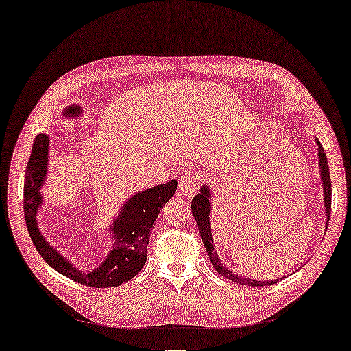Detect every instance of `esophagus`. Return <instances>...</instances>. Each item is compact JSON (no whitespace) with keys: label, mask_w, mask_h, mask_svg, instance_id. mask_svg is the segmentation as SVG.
Segmentation results:
<instances>
[{"label":"esophagus","mask_w":351,"mask_h":351,"mask_svg":"<svg viewBox=\"0 0 351 351\" xmlns=\"http://www.w3.org/2000/svg\"><path fill=\"white\" fill-rule=\"evenodd\" d=\"M200 185L199 176L196 172H185L179 180V191L183 196H193Z\"/></svg>","instance_id":"esophagus-1"}]
</instances>
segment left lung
I'll return each instance as SVG.
<instances>
[{
	"label": "left lung",
	"mask_w": 351,
	"mask_h": 351,
	"mask_svg": "<svg viewBox=\"0 0 351 351\" xmlns=\"http://www.w3.org/2000/svg\"><path fill=\"white\" fill-rule=\"evenodd\" d=\"M315 143H317V155H319V169H320V180L322 186H324V205H325V215H326V227H328L330 215H331V179H330V169H328V162H326V155L324 147H322L320 141L315 138ZM211 197H213V193L210 191V188L206 185H202L200 188V193L196 197L193 199L191 202V211L194 219H196L200 232V238L204 241V245L206 252H208L210 261L213 264L217 274H221L227 280H232L234 283L239 285H247V286H269L277 283V280H269V281H258L254 278H247L239 275L237 272H232L227 266H223L221 261L219 255L215 250V241H213V230H211Z\"/></svg>",
	"instance_id": "1"
}]
</instances>
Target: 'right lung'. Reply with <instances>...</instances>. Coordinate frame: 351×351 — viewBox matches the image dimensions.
I'll list each match as a JSON object with an SVG mask.
<instances>
[{"label": "right lung", "mask_w": 351, "mask_h": 351, "mask_svg": "<svg viewBox=\"0 0 351 351\" xmlns=\"http://www.w3.org/2000/svg\"><path fill=\"white\" fill-rule=\"evenodd\" d=\"M80 113L82 108L73 104L63 110V117L77 118ZM48 157L49 136L40 134L34 140L25 174V221L38 254L54 271L90 288H114L134 278L145 266L154 222L158 217L162 206L174 196L177 180L138 191L125 200L112 226L108 227L113 243L104 261L93 271H82L74 267L65 255L59 254V250L43 238L38 228L37 213L43 204L40 189L46 180Z\"/></svg>", "instance_id": "right-lung-1"}]
</instances>
